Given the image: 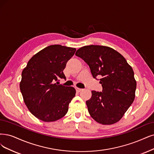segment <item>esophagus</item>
Listing matches in <instances>:
<instances>
[{"mask_svg":"<svg viewBox=\"0 0 154 154\" xmlns=\"http://www.w3.org/2000/svg\"><path fill=\"white\" fill-rule=\"evenodd\" d=\"M83 89H81V88H76V91H77V92H81V91H82Z\"/></svg>","mask_w":154,"mask_h":154,"instance_id":"1","label":"esophagus"}]
</instances>
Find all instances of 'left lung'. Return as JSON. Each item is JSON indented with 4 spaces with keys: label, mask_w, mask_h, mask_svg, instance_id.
Segmentation results:
<instances>
[{
    "label": "left lung",
    "mask_w": 154,
    "mask_h": 154,
    "mask_svg": "<svg viewBox=\"0 0 154 154\" xmlns=\"http://www.w3.org/2000/svg\"><path fill=\"white\" fill-rule=\"evenodd\" d=\"M75 55L89 65L94 78L101 77L102 92L92 91L91 98L86 101L90 116L101 124L117 122L135 98L136 81L132 67L117 51L103 45H86Z\"/></svg>",
    "instance_id": "8db88e82"
}]
</instances>
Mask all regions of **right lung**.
Returning <instances> with one entry per match:
<instances>
[{"label":"right lung","mask_w":154,"mask_h":154,"mask_svg":"<svg viewBox=\"0 0 154 154\" xmlns=\"http://www.w3.org/2000/svg\"><path fill=\"white\" fill-rule=\"evenodd\" d=\"M75 51V48L51 45L33 56L23 70L21 93L28 109L40 120L56 121L67 113L76 91L57 81L66 79L63 70Z\"/></svg>","instance_id":"1"}]
</instances>
